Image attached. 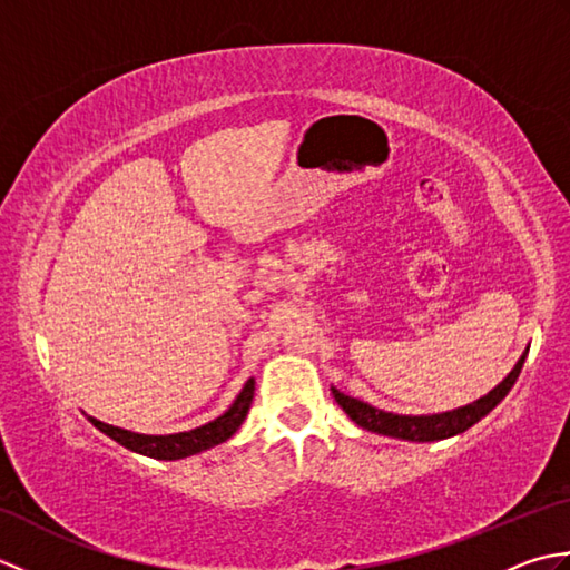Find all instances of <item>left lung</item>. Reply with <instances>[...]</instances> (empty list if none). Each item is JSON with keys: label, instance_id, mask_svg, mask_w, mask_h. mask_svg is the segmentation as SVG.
I'll use <instances>...</instances> for the list:
<instances>
[{"label": "left lung", "instance_id": "1", "mask_svg": "<svg viewBox=\"0 0 570 570\" xmlns=\"http://www.w3.org/2000/svg\"><path fill=\"white\" fill-rule=\"evenodd\" d=\"M524 357H527V353L519 357L514 370L507 374V377L498 386H494L492 392H488L485 396H480L478 402L458 406L453 411H443V414H429V416L392 414V411L374 409L365 402H360V399H353V396H347L343 392H337L335 386H333V396H335V402L341 404L345 414L362 429L382 433V435H392V439L416 441V443L443 441V439H451V435L468 431L472 423H478L482 416H488L490 411L498 406L507 394H510V390L519 377V372H522Z\"/></svg>", "mask_w": 570, "mask_h": 570}]
</instances>
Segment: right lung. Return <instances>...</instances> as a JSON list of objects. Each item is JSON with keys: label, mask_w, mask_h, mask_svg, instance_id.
<instances>
[{"label": "right lung", "mask_w": 570, "mask_h": 570, "mask_svg": "<svg viewBox=\"0 0 570 570\" xmlns=\"http://www.w3.org/2000/svg\"><path fill=\"white\" fill-rule=\"evenodd\" d=\"M252 396H254V380H247V384L242 386V392L237 394L233 406H229L223 416L205 423V426L180 431V433H168V435L135 433L119 426H110V423H102L92 416H88V421L105 435H110L112 441H117L119 445H125L139 455L156 458V460H180V458L208 451V448L220 445L229 439V435H235V431L242 426V421L247 419Z\"/></svg>", "instance_id": "right-lung-1"}]
</instances>
